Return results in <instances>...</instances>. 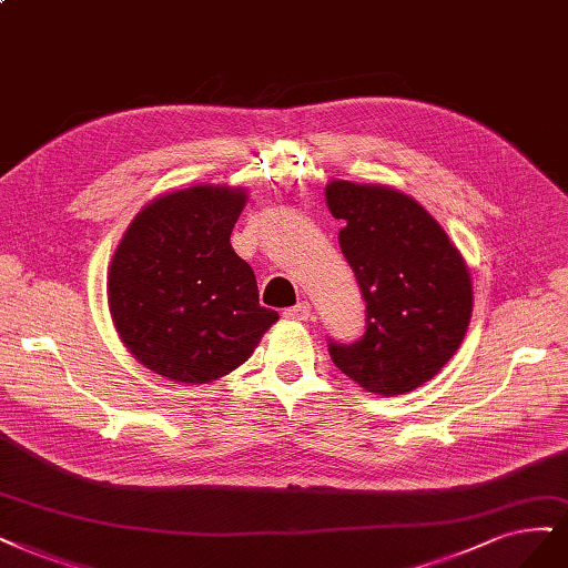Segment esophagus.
I'll use <instances>...</instances> for the list:
<instances>
[{
  "mask_svg": "<svg viewBox=\"0 0 568 568\" xmlns=\"http://www.w3.org/2000/svg\"><path fill=\"white\" fill-rule=\"evenodd\" d=\"M284 317H286V320H296V322L307 320V317H310V303L303 301V303H298V305L286 307V310H284Z\"/></svg>",
  "mask_w": 568,
  "mask_h": 568,
  "instance_id": "34e87169",
  "label": "esophagus"
}]
</instances>
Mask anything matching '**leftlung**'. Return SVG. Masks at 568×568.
I'll use <instances>...</instances> for the list:
<instances>
[{
  "instance_id": "1",
  "label": "left lung",
  "mask_w": 568,
  "mask_h": 568,
  "mask_svg": "<svg viewBox=\"0 0 568 568\" xmlns=\"http://www.w3.org/2000/svg\"><path fill=\"white\" fill-rule=\"evenodd\" d=\"M343 256L366 301L364 336L331 343L334 364L383 397L410 393L456 355L473 317V277L444 227L408 194L331 181L324 190Z\"/></svg>"
}]
</instances>
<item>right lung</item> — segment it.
<instances>
[{
    "mask_svg": "<svg viewBox=\"0 0 568 568\" xmlns=\"http://www.w3.org/2000/svg\"><path fill=\"white\" fill-rule=\"evenodd\" d=\"M248 194L190 185L145 204L114 248L108 305L124 347L152 374L206 385L227 376L280 320L230 234Z\"/></svg>",
    "mask_w": 568,
    "mask_h": 568,
    "instance_id": "add662e5",
    "label": "right lung"
}]
</instances>
